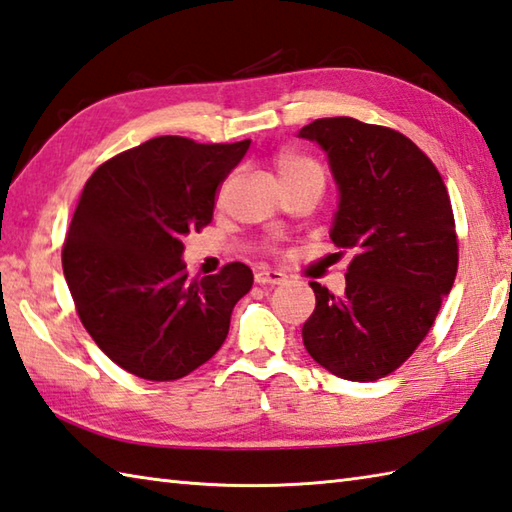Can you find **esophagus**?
<instances>
[{
  "instance_id": "obj_1",
  "label": "esophagus",
  "mask_w": 512,
  "mask_h": 512,
  "mask_svg": "<svg viewBox=\"0 0 512 512\" xmlns=\"http://www.w3.org/2000/svg\"><path fill=\"white\" fill-rule=\"evenodd\" d=\"M286 279V275L282 270H275V268H257L255 270V282L257 284H282Z\"/></svg>"
}]
</instances>
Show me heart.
<instances>
[{"instance_id": "heart-1", "label": "heart", "mask_w": 512, "mask_h": 512, "mask_svg": "<svg viewBox=\"0 0 512 512\" xmlns=\"http://www.w3.org/2000/svg\"><path fill=\"white\" fill-rule=\"evenodd\" d=\"M275 166L282 184L295 182V179H302L308 175H322V170H319V166L313 162V159L297 155L293 150H284V153H279L275 159Z\"/></svg>"}]
</instances>
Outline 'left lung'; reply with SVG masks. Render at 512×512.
Listing matches in <instances>:
<instances>
[{
  "label": "left lung",
  "instance_id": "obj_1",
  "mask_svg": "<svg viewBox=\"0 0 512 512\" xmlns=\"http://www.w3.org/2000/svg\"><path fill=\"white\" fill-rule=\"evenodd\" d=\"M328 157L337 184L330 239L353 248L346 288L317 282L302 328L308 355L350 382H375L413 355L457 275L453 208L442 175L408 137L353 117L299 130Z\"/></svg>",
  "mask_w": 512,
  "mask_h": 512
}]
</instances>
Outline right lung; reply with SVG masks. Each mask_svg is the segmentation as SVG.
<instances>
[{"label":"right lung","mask_w":512,"mask_h":512,"mask_svg":"<svg viewBox=\"0 0 512 512\" xmlns=\"http://www.w3.org/2000/svg\"><path fill=\"white\" fill-rule=\"evenodd\" d=\"M248 148L250 139L155 137L86 182L62 250L64 277L84 328L128 373L173 382L226 342L253 270L235 262L188 279L184 237L210 224L217 186Z\"/></svg>","instance_id":"obj_1"}]
</instances>
